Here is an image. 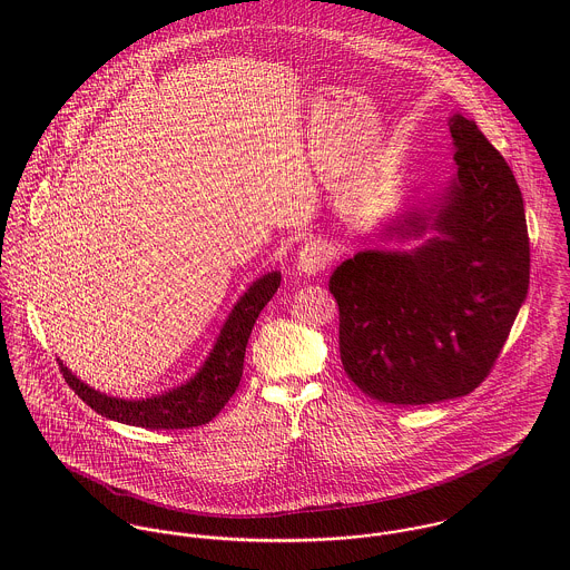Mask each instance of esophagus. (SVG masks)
<instances>
[{"mask_svg":"<svg viewBox=\"0 0 570 570\" xmlns=\"http://www.w3.org/2000/svg\"><path fill=\"white\" fill-rule=\"evenodd\" d=\"M326 265H328V249L321 242H309V244L303 245L296 256V269L303 276H316V274L325 272Z\"/></svg>","mask_w":570,"mask_h":570,"instance_id":"esophagus-1","label":"esophagus"}]
</instances>
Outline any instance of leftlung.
<instances>
[{
    "label": "left lung",
    "instance_id": "8db88e82",
    "mask_svg": "<svg viewBox=\"0 0 570 570\" xmlns=\"http://www.w3.org/2000/svg\"><path fill=\"white\" fill-rule=\"evenodd\" d=\"M448 125L456 177L436 204L382 233L436 235L414 249H360L328 278L342 366L384 404H436L479 389L529 289L518 181L474 120L454 114Z\"/></svg>",
    "mask_w": 570,
    "mask_h": 570
}]
</instances>
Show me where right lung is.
<instances>
[{
    "label": "right lung",
    "instance_id": "add662e5",
    "mask_svg": "<svg viewBox=\"0 0 570 570\" xmlns=\"http://www.w3.org/2000/svg\"><path fill=\"white\" fill-rule=\"evenodd\" d=\"M281 285V272L256 278L237 301L226 325L206 357L204 366L186 384L149 400H118L82 384L61 362V373L70 389L98 414L149 430H181L213 421L239 389L244 375L245 346L261 309Z\"/></svg>",
    "mask_w": 570,
    "mask_h": 570
}]
</instances>
